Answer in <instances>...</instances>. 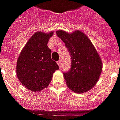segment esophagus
<instances>
[{
    "instance_id": "esophagus-1",
    "label": "esophagus",
    "mask_w": 120,
    "mask_h": 120,
    "mask_svg": "<svg viewBox=\"0 0 120 120\" xmlns=\"http://www.w3.org/2000/svg\"><path fill=\"white\" fill-rule=\"evenodd\" d=\"M57 64L58 65V66L59 67H60L61 66V61L60 60H59V61H58L57 62Z\"/></svg>"
}]
</instances>
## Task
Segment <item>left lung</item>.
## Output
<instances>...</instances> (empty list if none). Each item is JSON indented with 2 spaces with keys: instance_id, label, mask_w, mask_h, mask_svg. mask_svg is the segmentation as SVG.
I'll return each mask as SVG.
<instances>
[{
  "instance_id": "1",
  "label": "left lung",
  "mask_w": 120,
  "mask_h": 120,
  "mask_svg": "<svg viewBox=\"0 0 120 120\" xmlns=\"http://www.w3.org/2000/svg\"><path fill=\"white\" fill-rule=\"evenodd\" d=\"M56 34L65 43L71 55V69L64 73L67 86L77 94L89 91L96 84L103 69L95 47L88 37L79 30L72 33L60 30Z\"/></svg>"
}]
</instances>
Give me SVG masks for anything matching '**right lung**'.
<instances>
[{
    "label": "right lung",
    "mask_w": 120,
    "mask_h": 120,
    "mask_svg": "<svg viewBox=\"0 0 120 120\" xmlns=\"http://www.w3.org/2000/svg\"><path fill=\"white\" fill-rule=\"evenodd\" d=\"M53 33V31L35 32L23 47L17 61V78L32 92L46 88L51 81L53 73L59 69L57 64L52 60L51 50L47 46Z\"/></svg>",
    "instance_id": "obj_1"
}]
</instances>
